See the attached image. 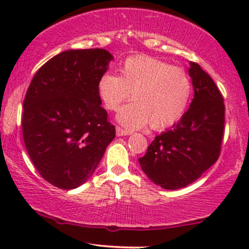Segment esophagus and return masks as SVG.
I'll return each mask as SVG.
<instances>
[{
	"label": "esophagus",
	"mask_w": 249,
	"mask_h": 249,
	"mask_svg": "<svg viewBox=\"0 0 249 249\" xmlns=\"http://www.w3.org/2000/svg\"><path fill=\"white\" fill-rule=\"evenodd\" d=\"M116 134H117V137H123V136H128V134H131V132H130V131H127V130H124V128L117 126L116 127Z\"/></svg>",
	"instance_id": "obj_1"
}]
</instances>
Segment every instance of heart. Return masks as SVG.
Returning <instances> with one entry per match:
<instances>
[{
  "instance_id": "b5f03b06",
  "label": "heart",
  "mask_w": 249,
  "mask_h": 249,
  "mask_svg": "<svg viewBox=\"0 0 249 249\" xmlns=\"http://www.w3.org/2000/svg\"><path fill=\"white\" fill-rule=\"evenodd\" d=\"M97 92L108 111L123 107L116 118L130 130L150 123L153 130H164L177 124L186 112L192 95V82L182 68L150 56L125 59L121 75L107 72L97 82Z\"/></svg>"
}]
</instances>
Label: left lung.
<instances>
[{
    "instance_id": "obj_1",
    "label": "left lung",
    "mask_w": 249,
    "mask_h": 249,
    "mask_svg": "<svg viewBox=\"0 0 249 249\" xmlns=\"http://www.w3.org/2000/svg\"><path fill=\"white\" fill-rule=\"evenodd\" d=\"M194 97L184 117L154 138L142 170L156 185L179 190L192 184L218 160L225 128L224 98L215 83L196 63L190 62Z\"/></svg>"
}]
</instances>
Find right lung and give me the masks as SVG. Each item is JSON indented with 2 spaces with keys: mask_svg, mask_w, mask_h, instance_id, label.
<instances>
[{
  "mask_svg": "<svg viewBox=\"0 0 249 249\" xmlns=\"http://www.w3.org/2000/svg\"><path fill=\"white\" fill-rule=\"evenodd\" d=\"M112 59L104 49L63 51L39 68L28 88L22 117L25 148L53 186L72 190L84 184L116 137L97 92Z\"/></svg>",
  "mask_w": 249,
  "mask_h": 249,
  "instance_id": "right-lung-1",
  "label": "right lung"
}]
</instances>
